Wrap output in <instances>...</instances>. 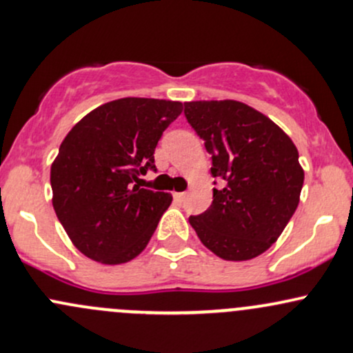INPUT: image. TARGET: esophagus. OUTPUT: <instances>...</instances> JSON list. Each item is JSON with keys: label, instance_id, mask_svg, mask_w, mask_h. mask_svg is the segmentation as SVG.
Wrapping results in <instances>:
<instances>
[{"label": "esophagus", "instance_id": "1", "mask_svg": "<svg viewBox=\"0 0 353 353\" xmlns=\"http://www.w3.org/2000/svg\"><path fill=\"white\" fill-rule=\"evenodd\" d=\"M173 196H175V200H176L178 203H181L185 200V196H187V193H185V192H176Z\"/></svg>", "mask_w": 353, "mask_h": 353}]
</instances>
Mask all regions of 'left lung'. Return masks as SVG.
<instances>
[{
    "mask_svg": "<svg viewBox=\"0 0 353 353\" xmlns=\"http://www.w3.org/2000/svg\"><path fill=\"white\" fill-rule=\"evenodd\" d=\"M185 117L212 154V205L188 221L202 244L225 261L268 251L293 217L305 172L290 136L239 101L185 102Z\"/></svg>",
    "mask_w": 353,
    "mask_h": 353,
    "instance_id": "8db88e82",
    "label": "left lung"
}]
</instances>
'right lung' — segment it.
<instances>
[{
  "instance_id": "obj_1",
  "label": "right lung",
  "mask_w": 353,
  "mask_h": 353,
  "mask_svg": "<svg viewBox=\"0 0 353 353\" xmlns=\"http://www.w3.org/2000/svg\"><path fill=\"white\" fill-rule=\"evenodd\" d=\"M181 102L124 97L105 102L69 131L52 163L55 214L89 259L123 264L143 252L172 195L139 187L154 148Z\"/></svg>"
}]
</instances>
